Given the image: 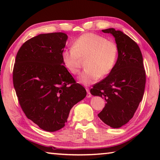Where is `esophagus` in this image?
I'll list each match as a JSON object with an SVG mask.
<instances>
[{"label":"esophagus","mask_w":160,"mask_h":160,"mask_svg":"<svg viewBox=\"0 0 160 160\" xmlns=\"http://www.w3.org/2000/svg\"><path fill=\"white\" fill-rule=\"evenodd\" d=\"M86 90H87V92H88V93H87V97H88V98H90V97H92V94L90 93V90H89V88H86Z\"/></svg>","instance_id":"34e87169"}]
</instances>
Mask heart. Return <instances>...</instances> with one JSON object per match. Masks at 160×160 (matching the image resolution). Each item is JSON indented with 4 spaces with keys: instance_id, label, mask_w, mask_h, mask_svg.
Segmentation results:
<instances>
[{
    "instance_id": "heart-1",
    "label": "heart",
    "mask_w": 160,
    "mask_h": 160,
    "mask_svg": "<svg viewBox=\"0 0 160 160\" xmlns=\"http://www.w3.org/2000/svg\"><path fill=\"white\" fill-rule=\"evenodd\" d=\"M118 56V47L114 42L99 34L86 33L78 37L72 47L61 53L64 66L72 74L80 72L82 59L85 58V69L78 77L79 82L90 85L109 74L115 67Z\"/></svg>"
}]
</instances>
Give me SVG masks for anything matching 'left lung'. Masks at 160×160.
Segmentation results:
<instances>
[{
    "label": "left lung",
    "mask_w": 160,
    "mask_h": 160,
    "mask_svg": "<svg viewBox=\"0 0 160 160\" xmlns=\"http://www.w3.org/2000/svg\"><path fill=\"white\" fill-rule=\"evenodd\" d=\"M112 34L118 47L115 67L107 78L93 86L90 92L107 102L98 116L113 128L125 125L132 118L142 99L145 70L140 48L133 40L113 28L103 29Z\"/></svg>",
    "instance_id": "8db88e82"
}]
</instances>
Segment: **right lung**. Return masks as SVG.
<instances>
[{"instance_id":"obj_1","label":"right lung","mask_w":160,"mask_h":160,"mask_svg":"<svg viewBox=\"0 0 160 160\" xmlns=\"http://www.w3.org/2000/svg\"><path fill=\"white\" fill-rule=\"evenodd\" d=\"M63 32L41 34L24 43L13 68V85L27 117L46 131L61 129L72 107L86 97L62 62Z\"/></svg>"}]
</instances>
